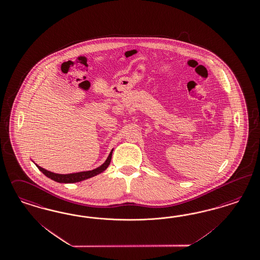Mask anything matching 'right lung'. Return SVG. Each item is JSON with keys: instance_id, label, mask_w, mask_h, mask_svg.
<instances>
[{"instance_id": "add662e5", "label": "right lung", "mask_w": 260, "mask_h": 260, "mask_svg": "<svg viewBox=\"0 0 260 260\" xmlns=\"http://www.w3.org/2000/svg\"><path fill=\"white\" fill-rule=\"evenodd\" d=\"M112 154L113 150L111 151V153L109 155V157L107 158L105 163L101 165L99 168H97L95 170L92 171H88V172H82V173H70V174H58V173H51L44 169H42L41 167L38 166L39 171L43 174H45L47 177L51 178L52 180L58 183H75L83 181L87 178H90L92 176H95L97 174L104 172L108 168V166L110 165L111 159H112Z\"/></svg>"}]
</instances>
